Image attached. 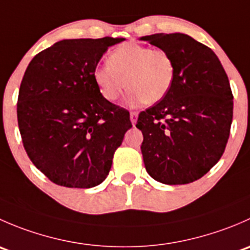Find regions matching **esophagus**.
<instances>
[{
  "mask_svg": "<svg viewBox=\"0 0 250 250\" xmlns=\"http://www.w3.org/2000/svg\"><path fill=\"white\" fill-rule=\"evenodd\" d=\"M138 115H139V113H138L137 111H133V112H130V122L133 123V125H134L135 123H137Z\"/></svg>",
  "mask_w": 250,
  "mask_h": 250,
  "instance_id": "34e87169",
  "label": "esophagus"
}]
</instances>
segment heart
I'll return each instance as SVG.
<instances>
[{
  "instance_id": "b5f03b06",
  "label": "heart",
  "mask_w": 250,
  "mask_h": 250,
  "mask_svg": "<svg viewBox=\"0 0 250 250\" xmlns=\"http://www.w3.org/2000/svg\"><path fill=\"white\" fill-rule=\"evenodd\" d=\"M93 76L109 102H116L128 85L130 103L153 105L172 88L175 64L167 50L127 43L116 48L110 54L109 65L97 67Z\"/></svg>"
}]
</instances>
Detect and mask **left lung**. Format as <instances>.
Wrapping results in <instances>:
<instances>
[{
    "instance_id": "left-lung-1",
    "label": "left lung",
    "mask_w": 250,
    "mask_h": 250,
    "mask_svg": "<svg viewBox=\"0 0 250 250\" xmlns=\"http://www.w3.org/2000/svg\"><path fill=\"white\" fill-rule=\"evenodd\" d=\"M140 40L165 49L175 77L161 102L139 113L144 165L167 185L198 180L218 163L230 137L233 95L215 53L185 34H155Z\"/></svg>"
}]
</instances>
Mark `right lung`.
I'll return each mask as SVG.
<instances>
[{
	"label": "right lung",
	"mask_w": 250,
	"mask_h": 250,
	"mask_svg": "<svg viewBox=\"0 0 250 250\" xmlns=\"http://www.w3.org/2000/svg\"><path fill=\"white\" fill-rule=\"evenodd\" d=\"M123 40H62L35 55L25 71L17 103L22 145L57 185L102 184L132 128L129 111L105 99L93 76L103 54Z\"/></svg>",
	"instance_id": "1"
}]
</instances>
